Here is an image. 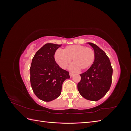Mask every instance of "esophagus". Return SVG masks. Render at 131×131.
I'll return each mask as SVG.
<instances>
[{"label":"esophagus","instance_id":"34e87169","mask_svg":"<svg viewBox=\"0 0 131 131\" xmlns=\"http://www.w3.org/2000/svg\"><path fill=\"white\" fill-rule=\"evenodd\" d=\"M69 75H70V78H72V77H73L74 74H73V73H69Z\"/></svg>","mask_w":131,"mask_h":131}]
</instances>
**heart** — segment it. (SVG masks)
Wrapping results in <instances>:
<instances>
[{"label": "heart", "mask_w": 131, "mask_h": 131, "mask_svg": "<svg viewBox=\"0 0 131 131\" xmlns=\"http://www.w3.org/2000/svg\"><path fill=\"white\" fill-rule=\"evenodd\" d=\"M54 60L62 69H66L73 59L69 69L76 72L80 68L86 69L92 66L95 60L96 54L93 49L80 45L67 46L63 51L57 50L54 53Z\"/></svg>", "instance_id": "1"}]
</instances>
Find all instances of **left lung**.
Listing matches in <instances>:
<instances>
[{
	"label": "left lung",
	"instance_id": "obj_1",
	"mask_svg": "<svg viewBox=\"0 0 131 131\" xmlns=\"http://www.w3.org/2000/svg\"><path fill=\"white\" fill-rule=\"evenodd\" d=\"M96 54L93 64L80 74L81 80L78 89L81 96L88 100L97 101L103 97L112 84L113 68L109 58L97 45L88 42Z\"/></svg>",
	"mask_w": 131,
	"mask_h": 131
}]
</instances>
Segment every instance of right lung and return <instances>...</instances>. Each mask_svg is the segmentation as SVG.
Masks as SVG:
<instances>
[{
  "instance_id": "obj_1",
  "label": "right lung",
  "mask_w": 131,
  "mask_h": 131,
  "mask_svg": "<svg viewBox=\"0 0 131 131\" xmlns=\"http://www.w3.org/2000/svg\"><path fill=\"white\" fill-rule=\"evenodd\" d=\"M62 45L48 43L35 54L31 61L30 74L31 88L36 96L50 102L60 96L62 84L69 73L61 68L54 60L56 51Z\"/></svg>"
}]
</instances>
